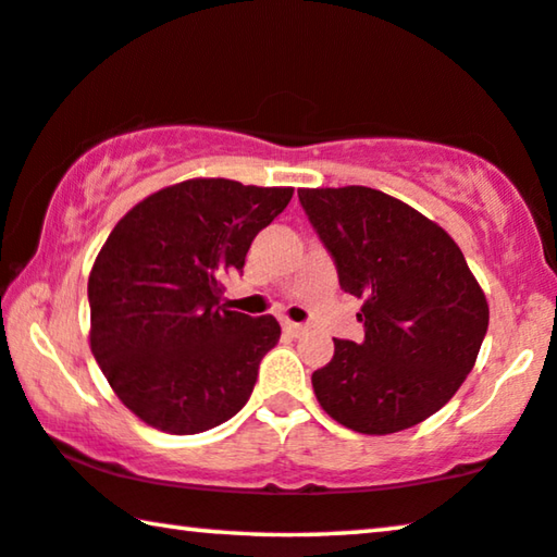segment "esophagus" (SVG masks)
Masks as SVG:
<instances>
[{
	"mask_svg": "<svg viewBox=\"0 0 557 557\" xmlns=\"http://www.w3.org/2000/svg\"><path fill=\"white\" fill-rule=\"evenodd\" d=\"M282 330H285L287 335L297 337V335H302V332H305V325H300V322H293V320H285V322H282Z\"/></svg>",
	"mask_w": 557,
	"mask_h": 557,
	"instance_id": "obj_1",
	"label": "esophagus"
}]
</instances>
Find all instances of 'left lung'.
<instances>
[{"instance_id":"1","label":"left lung","mask_w":557,"mask_h":557,"mask_svg":"<svg viewBox=\"0 0 557 557\" xmlns=\"http://www.w3.org/2000/svg\"><path fill=\"white\" fill-rule=\"evenodd\" d=\"M337 268L362 300V343L335 339L312 372L332 420L389 435L435 414L458 393L487 332V300L460 247L425 214L372 187L297 189Z\"/></svg>"}]
</instances>
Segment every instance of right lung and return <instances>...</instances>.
<instances>
[{"label":"right lung","mask_w":557,"mask_h":557,"mask_svg":"<svg viewBox=\"0 0 557 557\" xmlns=\"http://www.w3.org/2000/svg\"><path fill=\"white\" fill-rule=\"evenodd\" d=\"M289 199L293 187L199 177L149 195L110 232L89 272V347L147 425L205 433L250 400L280 322L227 310L222 280Z\"/></svg>","instance_id":"add662e5"}]
</instances>
